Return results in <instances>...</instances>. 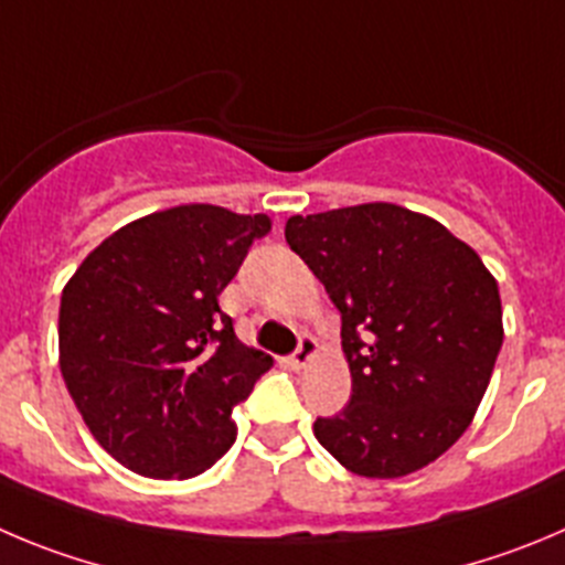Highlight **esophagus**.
Masks as SVG:
<instances>
[{
    "label": "esophagus",
    "instance_id": "esophagus-1",
    "mask_svg": "<svg viewBox=\"0 0 565 565\" xmlns=\"http://www.w3.org/2000/svg\"><path fill=\"white\" fill-rule=\"evenodd\" d=\"M315 354H318V342H315L312 337H300L298 351L292 354V365L295 367H307L309 362L315 360Z\"/></svg>",
    "mask_w": 565,
    "mask_h": 565
}]
</instances>
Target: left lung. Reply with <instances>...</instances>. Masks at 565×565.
Returning <instances> with one entry per match:
<instances>
[{"instance_id": "left-lung-1", "label": "left lung", "mask_w": 565, "mask_h": 565, "mask_svg": "<svg viewBox=\"0 0 565 565\" xmlns=\"http://www.w3.org/2000/svg\"><path fill=\"white\" fill-rule=\"evenodd\" d=\"M289 247L342 315L351 402L315 420L348 471L407 477L471 426L504 340L502 298L479 253L395 203L287 220Z\"/></svg>"}]
</instances>
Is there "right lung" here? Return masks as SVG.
Instances as JSON below:
<instances>
[{
	"mask_svg": "<svg viewBox=\"0 0 565 565\" xmlns=\"http://www.w3.org/2000/svg\"><path fill=\"white\" fill-rule=\"evenodd\" d=\"M267 214L186 203L99 242L68 278L57 315L63 382L94 440L130 471L189 479L236 437L234 407L273 367L220 312V292Z\"/></svg>",
	"mask_w": 565,
	"mask_h": 565,
	"instance_id": "obj_1",
	"label": "right lung"
}]
</instances>
